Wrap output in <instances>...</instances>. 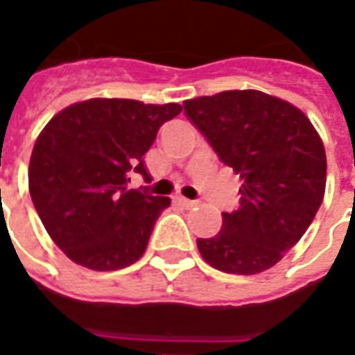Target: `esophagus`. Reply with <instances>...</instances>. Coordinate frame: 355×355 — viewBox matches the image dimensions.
I'll return each mask as SVG.
<instances>
[{
  "label": "esophagus",
  "mask_w": 355,
  "mask_h": 355,
  "mask_svg": "<svg viewBox=\"0 0 355 355\" xmlns=\"http://www.w3.org/2000/svg\"><path fill=\"white\" fill-rule=\"evenodd\" d=\"M177 201L184 209H192V207H196L198 203H200V201H196V200H188V198H184V196H177Z\"/></svg>",
  "instance_id": "obj_1"
}]
</instances>
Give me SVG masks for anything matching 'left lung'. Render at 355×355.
Masks as SVG:
<instances>
[{"mask_svg": "<svg viewBox=\"0 0 355 355\" xmlns=\"http://www.w3.org/2000/svg\"><path fill=\"white\" fill-rule=\"evenodd\" d=\"M184 114L243 180L239 209L198 239L203 261L226 274L264 272L304 236L325 193L327 159L310 119L262 91H224L184 102Z\"/></svg>", "mask_w": 355, "mask_h": 355, "instance_id": "left-lung-1", "label": "left lung"}]
</instances>
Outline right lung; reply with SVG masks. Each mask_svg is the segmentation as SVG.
I'll use <instances>...</instances> for the list:
<instances>
[{"label": "right lung", "instance_id": "add662e5", "mask_svg": "<svg viewBox=\"0 0 355 355\" xmlns=\"http://www.w3.org/2000/svg\"><path fill=\"white\" fill-rule=\"evenodd\" d=\"M180 104L91 98L45 125L30 157V196L45 230L76 264L110 272L144 254L169 198L129 190L150 178L144 154Z\"/></svg>", "mask_w": 355, "mask_h": 355}]
</instances>
